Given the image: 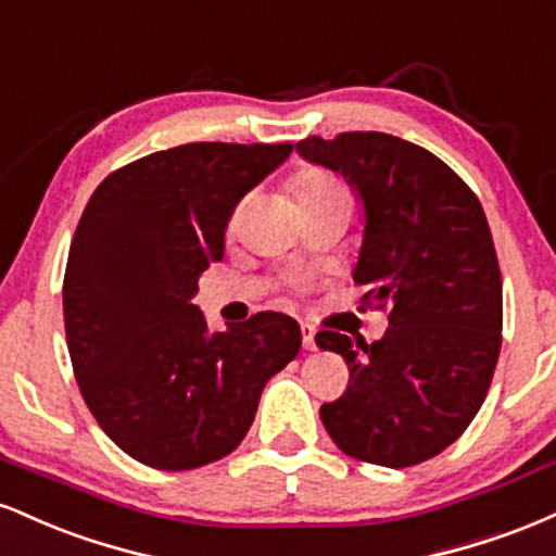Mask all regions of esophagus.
<instances>
[{
  "label": "esophagus",
  "instance_id": "1",
  "mask_svg": "<svg viewBox=\"0 0 556 556\" xmlns=\"http://www.w3.org/2000/svg\"><path fill=\"white\" fill-rule=\"evenodd\" d=\"M315 328L312 325H302V338H304V349L306 351H317V341H315Z\"/></svg>",
  "mask_w": 556,
  "mask_h": 556
}]
</instances>
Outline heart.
Instances as JSON below:
<instances>
[{"instance_id":"1","label":"heart","mask_w":556,"mask_h":556,"mask_svg":"<svg viewBox=\"0 0 556 556\" xmlns=\"http://www.w3.org/2000/svg\"><path fill=\"white\" fill-rule=\"evenodd\" d=\"M291 192L299 205L302 202L319 200H343L349 202V189L341 185V179L323 172V168H302L291 176Z\"/></svg>"}]
</instances>
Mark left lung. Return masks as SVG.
Instances as JSON below:
<instances>
[{
    "label": "left lung",
    "instance_id": "1",
    "mask_svg": "<svg viewBox=\"0 0 556 556\" xmlns=\"http://www.w3.org/2000/svg\"><path fill=\"white\" fill-rule=\"evenodd\" d=\"M296 153L341 174L364 215L354 267L384 336L317 332L349 362V390L319 408L345 455L406 468L434 458L479 414L502 345V278L484 207L447 163L384 132L306 137Z\"/></svg>",
    "mask_w": 556,
    "mask_h": 556
}]
</instances>
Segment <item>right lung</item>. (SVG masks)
I'll return each mask as SVG.
<instances>
[{
    "instance_id": "right-lung-1",
    "label": "right lung",
    "mask_w": 556,
    "mask_h": 556,
    "mask_svg": "<svg viewBox=\"0 0 556 556\" xmlns=\"http://www.w3.org/2000/svg\"><path fill=\"white\" fill-rule=\"evenodd\" d=\"M291 142H189L109 174L72 239L64 330L80 393L129 458L192 471L239 447L265 382L302 349L296 319L260 312L211 332L192 296L228 220Z\"/></svg>"
}]
</instances>
